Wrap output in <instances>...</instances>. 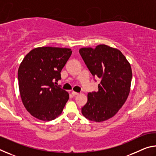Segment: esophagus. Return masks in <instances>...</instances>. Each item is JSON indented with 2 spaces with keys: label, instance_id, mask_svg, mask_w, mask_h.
Masks as SVG:
<instances>
[{
  "label": "esophagus",
  "instance_id": "34e87169",
  "mask_svg": "<svg viewBox=\"0 0 156 156\" xmlns=\"http://www.w3.org/2000/svg\"><path fill=\"white\" fill-rule=\"evenodd\" d=\"M72 94L73 95V96H77V95H78V93H77V92H75V91H72Z\"/></svg>",
  "mask_w": 156,
  "mask_h": 156
}]
</instances>
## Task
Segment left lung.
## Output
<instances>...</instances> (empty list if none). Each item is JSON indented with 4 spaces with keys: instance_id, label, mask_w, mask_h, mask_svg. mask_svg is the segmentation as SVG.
<instances>
[{
    "instance_id": "8db88e82",
    "label": "left lung",
    "mask_w": 156,
    "mask_h": 156,
    "mask_svg": "<svg viewBox=\"0 0 156 156\" xmlns=\"http://www.w3.org/2000/svg\"><path fill=\"white\" fill-rule=\"evenodd\" d=\"M80 54L91 74L100 78L98 91L89 93L83 115L91 121L103 122L114 116L125 104L131 89L130 63L119 49L106 44L83 47Z\"/></svg>"
}]
</instances>
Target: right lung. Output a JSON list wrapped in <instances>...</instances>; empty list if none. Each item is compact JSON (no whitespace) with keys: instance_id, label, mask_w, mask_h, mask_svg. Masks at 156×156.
<instances>
[{"instance_id":"obj_1","label":"right lung","mask_w":156,"mask_h":156,"mask_svg":"<svg viewBox=\"0 0 156 156\" xmlns=\"http://www.w3.org/2000/svg\"><path fill=\"white\" fill-rule=\"evenodd\" d=\"M69 48L40 47L26 55L18 71V87L25 109L37 119L54 120L69 98L68 92L55 85L60 72L72 55Z\"/></svg>"}]
</instances>
